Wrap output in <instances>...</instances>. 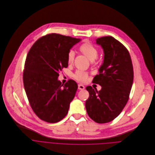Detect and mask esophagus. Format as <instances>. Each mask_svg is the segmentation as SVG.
Listing matches in <instances>:
<instances>
[{
	"mask_svg": "<svg viewBox=\"0 0 155 155\" xmlns=\"http://www.w3.org/2000/svg\"><path fill=\"white\" fill-rule=\"evenodd\" d=\"M78 89H80V90H83V89H84V86L83 85L81 84H78Z\"/></svg>",
	"mask_w": 155,
	"mask_h": 155,
	"instance_id": "esophagus-1",
	"label": "esophagus"
}]
</instances>
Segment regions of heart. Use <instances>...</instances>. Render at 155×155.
Masks as SVG:
<instances>
[{
	"label": "heart",
	"mask_w": 155,
	"mask_h": 155,
	"mask_svg": "<svg viewBox=\"0 0 155 155\" xmlns=\"http://www.w3.org/2000/svg\"><path fill=\"white\" fill-rule=\"evenodd\" d=\"M81 52L85 55L91 61H94L97 59L98 51L97 48L92 44L86 42L81 45L79 48ZM75 58V52L72 50H70L68 53V62L69 64H72L74 62ZM73 77L78 81L84 82L88 78V73L82 71H77L73 75Z\"/></svg>",
	"instance_id": "obj_1"
}]
</instances>
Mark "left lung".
I'll return each instance as SVG.
<instances>
[{
    "instance_id": "1",
    "label": "left lung",
    "mask_w": 155,
    "mask_h": 155,
    "mask_svg": "<svg viewBox=\"0 0 155 155\" xmlns=\"http://www.w3.org/2000/svg\"><path fill=\"white\" fill-rule=\"evenodd\" d=\"M96 43L104 52L99 74L92 82L100 91L87 86L89 97L85 107L89 117L98 124L110 122L122 112L129 98L133 82V68L127 48L112 36L97 38Z\"/></svg>"
}]
</instances>
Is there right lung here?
I'll return each instance as SVG.
<instances>
[{
  "mask_svg": "<svg viewBox=\"0 0 155 155\" xmlns=\"http://www.w3.org/2000/svg\"><path fill=\"white\" fill-rule=\"evenodd\" d=\"M81 41L57 33L38 39L27 55L23 82L30 105L41 120L56 123L68 114L70 103L78 88L77 83L69 80L61 84L59 72L68 68V53Z\"/></svg>",
  "mask_w": 155,
  "mask_h": 155,
  "instance_id": "right-lung-1",
  "label": "right lung"
}]
</instances>
